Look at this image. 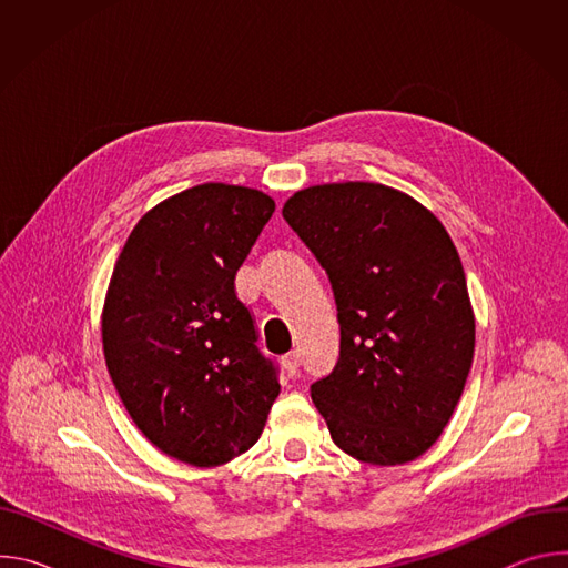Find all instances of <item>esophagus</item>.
Returning a JSON list of instances; mask_svg holds the SVG:
<instances>
[{"instance_id":"1","label":"esophagus","mask_w":568,"mask_h":568,"mask_svg":"<svg viewBox=\"0 0 568 568\" xmlns=\"http://www.w3.org/2000/svg\"><path fill=\"white\" fill-rule=\"evenodd\" d=\"M283 368L287 371V375H296L298 373V366H301V353L298 351H292L287 355H283Z\"/></svg>"}]
</instances>
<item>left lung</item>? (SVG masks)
Segmentation results:
<instances>
[{"label": "left lung", "instance_id": "obj_1", "mask_svg": "<svg viewBox=\"0 0 568 568\" xmlns=\"http://www.w3.org/2000/svg\"><path fill=\"white\" fill-rule=\"evenodd\" d=\"M283 217L326 270L339 359L310 386L339 449L402 465L443 434L474 357L465 272L440 220L384 184H321L294 193Z\"/></svg>", "mask_w": 568, "mask_h": 568}]
</instances>
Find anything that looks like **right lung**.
I'll return each instance as SVG.
<instances>
[{
	"instance_id": "obj_1",
	"label": "right lung",
	"mask_w": 568,
	"mask_h": 568,
	"mask_svg": "<svg viewBox=\"0 0 568 568\" xmlns=\"http://www.w3.org/2000/svg\"><path fill=\"white\" fill-rule=\"evenodd\" d=\"M274 209L256 189L193 186L150 209L114 265L101 321L110 377L141 434L182 463L247 452L281 393L233 285Z\"/></svg>"
}]
</instances>
